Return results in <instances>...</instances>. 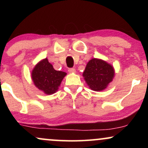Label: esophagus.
Masks as SVG:
<instances>
[{
    "instance_id": "esophagus-1",
    "label": "esophagus",
    "mask_w": 148,
    "mask_h": 148,
    "mask_svg": "<svg viewBox=\"0 0 148 148\" xmlns=\"http://www.w3.org/2000/svg\"><path fill=\"white\" fill-rule=\"evenodd\" d=\"M68 72L69 73H76V69L74 68H69Z\"/></svg>"
}]
</instances>
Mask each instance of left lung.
<instances>
[{"mask_svg":"<svg viewBox=\"0 0 148 148\" xmlns=\"http://www.w3.org/2000/svg\"><path fill=\"white\" fill-rule=\"evenodd\" d=\"M115 69L111 64L99 58H92L86 64L83 76L90 89L102 91L113 81Z\"/></svg>","mask_w":148,"mask_h":148,"instance_id":"obj_1","label":"left lung"}]
</instances>
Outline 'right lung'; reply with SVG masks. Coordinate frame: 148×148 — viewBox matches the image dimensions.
I'll return each instance as SVG.
<instances>
[{
    "instance_id": "add662e5",
    "label": "right lung",
    "mask_w": 148,
    "mask_h": 148,
    "mask_svg": "<svg viewBox=\"0 0 148 148\" xmlns=\"http://www.w3.org/2000/svg\"><path fill=\"white\" fill-rule=\"evenodd\" d=\"M66 75V72L54 69L47 58L40 60L31 72V78L35 87L47 95H52L57 92Z\"/></svg>"
}]
</instances>
